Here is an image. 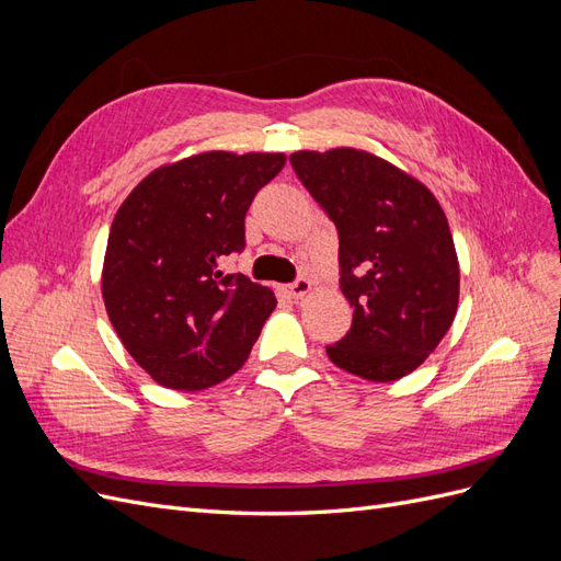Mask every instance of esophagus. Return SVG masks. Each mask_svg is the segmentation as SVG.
I'll list each match as a JSON object with an SVG mask.
<instances>
[{
	"label": "esophagus",
	"mask_w": 561,
	"mask_h": 561,
	"mask_svg": "<svg viewBox=\"0 0 561 561\" xmlns=\"http://www.w3.org/2000/svg\"><path fill=\"white\" fill-rule=\"evenodd\" d=\"M285 293L290 295L293 299H301V297H307V295L311 293V280L301 276V278H297L295 283L287 285V287H285Z\"/></svg>",
	"instance_id": "1"
}]
</instances>
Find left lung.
Listing matches in <instances>:
<instances>
[{"instance_id":"obj_1","label":"left lung","mask_w":561,"mask_h":561,"mask_svg":"<svg viewBox=\"0 0 561 561\" xmlns=\"http://www.w3.org/2000/svg\"><path fill=\"white\" fill-rule=\"evenodd\" d=\"M290 163L339 233V285L353 307L330 360L396 381L443 342L458 307V260L437 198L369 151H295Z\"/></svg>"}]
</instances>
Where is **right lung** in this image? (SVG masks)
Listing matches in <instances>:
<instances>
[{
  "label": "right lung",
  "mask_w": 561,
  "mask_h": 561,
  "mask_svg": "<svg viewBox=\"0 0 561 561\" xmlns=\"http://www.w3.org/2000/svg\"><path fill=\"white\" fill-rule=\"evenodd\" d=\"M285 154L206 151L149 173L116 210L103 266L112 325L147 375L203 390L229 379L276 297L222 262L245 248V213Z\"/></svg>",
  "instance_id": "obj_1"
}]
</instances>
